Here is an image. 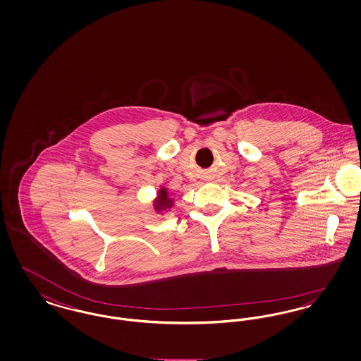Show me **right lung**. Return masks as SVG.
<instances>
[{
  "instance_id": "obj_1",
  "label": "right lung",
  "mask_w": 361,
  "mask_h": 361,
  "mask_svg": "<svg viewBox=\"0 0 361 361\" xmlns=\"http://www.w3.org/2000/svg\"><path fill=\"white\" fill-rule=\"evenodd\" d=\"M173 206V200L169 197V193L165 188H161L158 192V197L155 200V209L157 211H168Z\"/></svg>"
}]
</instances>
